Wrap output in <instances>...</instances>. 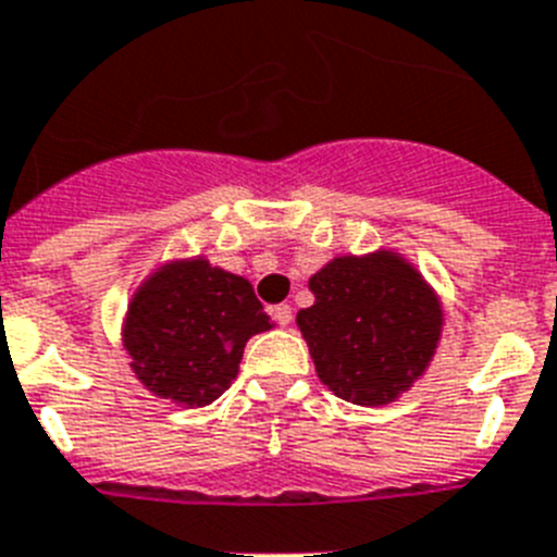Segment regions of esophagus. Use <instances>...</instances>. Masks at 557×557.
I'll return each instance as SVG.
<instances>
[{
    "instance_id": "obj_1",
    "label": "esophagus",
    "mask_w": 557,
    "mask_h": 557,
    "mask_svg": "<svg viewBox=\"0 0 557 557\" xmlns=\"http://www.w3.org/2000/svg\"><path fill=\"white\" fill-rule=\"evenodd\" d=\"M269 314H271V320L277 322V325H288V322H292V317H294V311H292V306H288V302H280V306L269 308Z\"/></svg>"
}]
</instances>
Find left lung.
<instances>
[{
	"instance_id": "8db88e82",
	"label": "left lung",
	"mask_w": 557,
	"mask_h": 557,
	"mask_svg": "<svg viewBox=\"0 0 557 557\" xmlns=\"http://www.w3.org/2000/svg\"><path fill=\"white\" fill-rule=\"evenodd\" d=\"M297 314L320 380L354 405H385L422 376L442 329L424 280L396 255L339 257L311 277Z\"/></svg>"
}]
</instances>
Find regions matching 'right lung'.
<instances>
[{
  "instance_id": "1",
  "label": "right lung",
  "mask_w": 557,
  "mask_h": 557,
  "mask_svg": "<svg viewBox=\"0 0 557 557\" xmlns=\"http://www.w3.org/2000/svg\"><path fill=\"white\" fill-rule=\"evenodd\" d=\"M265 329L249 280L189 260L161 269L135 294L124 345L152 394L200 408L226 391L249 336Z\"/></svg>"
}]
</instances>
